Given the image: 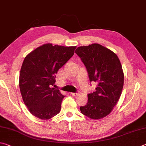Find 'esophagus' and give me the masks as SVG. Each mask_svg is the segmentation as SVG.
Masks as SVG:
<instances>
[{
    "label": "esophagus",
    "instance_id": "obj_1",
    "mask_svg": "<svg viewBox=\"0 0 146 146\" xmlns=\"http://www.w3.org/2000/svg\"><path fill=\"white\" fill-rule=\"evenodd\" d=\"M71 95L72 96H76L78 95V93H71Z\"/></svg>",
    "mask_w": 146,
    "mask_h": 146
}]
</instances>
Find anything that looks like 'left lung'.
<instances>
[{"label":"left lung","instance_id":"left-lung-1","mask_svg":"<svg viewBox=\"0 0 146 146\" xmlns=\"http://www.w3.org/2000/svg\"><path fill=\"white\" fill-rule=\"evenodd\" d=\"M87 70L89 80L98 83L96 92L88 94V103L81 112L91 119L98 120L111 113L121 96L124 72L118 56L99 43L77 48Z\"/></svg>","mask_w":146,"mask_h":146}]
</instances>
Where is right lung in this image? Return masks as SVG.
I'll return each instance as SVG.
<instances>
[{
  "label": "right lung",
  "mask_w": 146,
  "mask_h": 146,
  "mask_svg": "<svg viewBox=\"0 0 146 146\" xmlns=\"http://www.w3.org/2000/svg\"><path fill=\"white\" fill-rule=\"evenodd\" d=\"M76 48L46 43L25 56L19 86L23 101L33 115L48 120L60 113L65 96L51 86L58 70L74 55Z\"/></svg>",
  "instance_id": "1"
}]
</instances>
